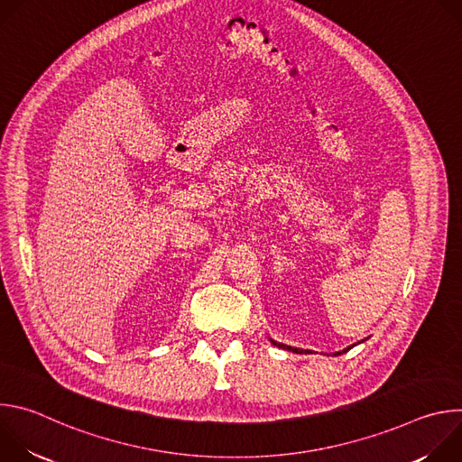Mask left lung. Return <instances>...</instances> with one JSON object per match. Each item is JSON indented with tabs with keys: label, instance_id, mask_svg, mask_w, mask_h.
Returning a JSON list of instances; mask_svg holds the SVG:
<instances>
[{
	"label": "left lung",
	"instance_id": "8db88e82",
	"mask_svg": "<svg viewBox=\"0 0 462 462\" xmlns=\"http://www.w3.org/2000/svg\"><path fill=\"white\" fill-rule=\"evenodd\" d=\"M367 340V338H365ZM364 342V340H362ZM271 344H274V346H278L280 349H287V351H292V353H298V355H309V351H305V349H298V347H291V346H285V344H280V342H276V340H273L271 338ZM360 344V342H358ZM356 346V344H355ZM355 346H351V347H355ZM351 347H347V349H344V351H338V353H335V356H338V355H342V353H346V351H349Z\"/></svg>",
	"mask_w": 462,
	"mask_h": 462
}]
</instances>
